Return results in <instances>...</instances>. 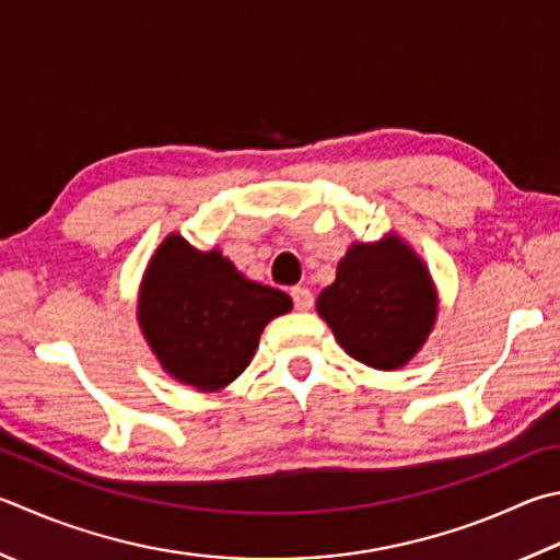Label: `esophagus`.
I'll use <instances>...</instances> for the list:
<instances>
[{
    "label": "esophagus",
    "mask_w": 560,
    "mask_h": 560,
    "mask_svg": "<svg viewBox=\"0 0 560 560\" xmlns=\"http://www.w3.org/2000/svg\"><path fill=\"white\" fill-rule=\"evenodd\" d=\"M291 299H293V306L296 311H308L313 306V293L308 289H291Z\"/></svg>",
    "instance_id": "1"
}]
</instances>
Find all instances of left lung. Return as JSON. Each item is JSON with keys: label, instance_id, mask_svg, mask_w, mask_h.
I'll return each mask as SVG.
<instances>
[{"label": "left lung", "instance_id": "8db88e82", "mask_svg": "<svg viewBox=\"0 0 560 560\" xmlns=\"http://www.w3.org/2000/svg\"><path fill=\"white\" fill-rule=\"evenodd\" d=\"M340 348L372 370L411 362L439 318V291L425 261L399 235L354 242L315 301Z\"/></svg>", "mask_w": 560, "mask_h": 560}]
</instances>
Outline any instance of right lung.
Instances as JSON below:
<instances>
[{
  "label": "right lung",
  "mask_w": 560,
  "mask_h": 560,
  "mask_svg": "<svg viewBox=\"0 0 560 560\" xmlns=\"http://www.w3.org/2000/svg\"><path fill=\"white\" fill-rule=\"evenodd\" d=\"M291 308L289 293L247 279L218 247L202 252L171 232L141 277L137 320L171 380L218 392L247 370L267 323Z\"/></svg>",
  "instance_id": "1"
}]
</instances>
